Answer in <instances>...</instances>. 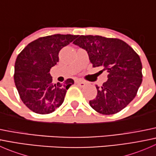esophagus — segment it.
Here are the masks:
<instances>
[{"instance_id":"esophagus-1","label":"esophagus","mask_w":156,"mask_h":156,"mask_svg":"<svg viewBox=\"0 0 156 156\" xmlns=\"http://www.w3.org/2000/svg\"><path fill=\"white\" fill-rule=\"evenodd\" d=\"M76 84H78V86H80V87H84V86H85V84H86L85 82H84V81H81V80H77Z\"/></svg>"}]
</instances>
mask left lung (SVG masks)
<instances>
[{
  "label": "left lung",
  "instance_id": "left-lung-1",
  "mask_svg": "<svg viewBox=\"0 0 156 156\" xmlns=\"http://www.w3.org/2000/svg\"><path fill=\"white\" fill-rule=\"evenodd\" d=\"M73 44L87 52L93 67H103L108 73L107 81L102 87H96L97 95L90 100V106L103 115L115 114L126 107L142 83L139 55L118 38L81 35Z\"/></svg>",
  "mask_w": 156,
  "mask_h": 156
}]
</instances>
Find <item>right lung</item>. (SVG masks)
Instances as JSON below:
<instances>
[{
  "mask_svg": "<svg viewBox=\"0 0 156 156\" xmlns=\"http://www.w3.org/2000/svg\"><path fill=\"white\" fill-rule=\"evenodd\" d=\"M78 37L56 34L29 43L15 62L14 81L22 101L37 114H49L62 105L74 81L53 84L50 69L59 62V52Z\"/></svg>",
  "mask_w": 156,
  "mask_h": 156,
  "instance_id": "right-lung-1",
  "label": "right lung"
}]
</instances>
